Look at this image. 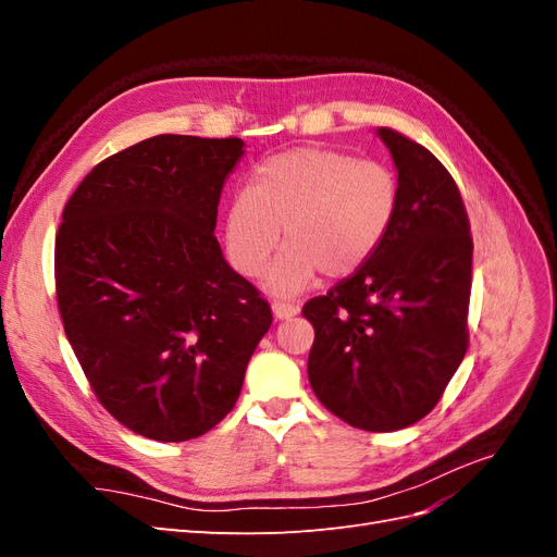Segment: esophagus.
Returning a JSON list of instances; mask_svg holds the SVG:
<instances>
[{"label":"esophagus","instance_id":"1","mask_svg":"<svg viewBox=\"0 0 557 557\" xmlns=\"http://www.w3.org/2000/svg\"><path fill=\"white\" fill-rule=\"evenodd\" d=\"M272 311L278 320H285V318H293L295 313H299V305H295V301H285V299H274Z\"/></svg>","mask_w":557,"mask_h":557}]
</instances>
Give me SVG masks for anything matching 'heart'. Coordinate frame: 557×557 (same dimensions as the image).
<instances>
[{"label": "heart", "instance_id": "obj_1", "mask_svg": "<svg viewBox=\"0 0 557 557\" xmlns=\"http://www.w3.org/2000/svg\"><path fill=\"white\" fill-rule=\"evenodd\" d=\"M399 207V178L379 160L332 148H295L267 158L225 211L227 258L244 276H260L281 242L269 288L297 293L318 272L356 274L374 256Z\"/></svg>", "mask_w": 557, "mask_h": 557}]
</instances>
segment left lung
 <instances>
[{"mask_svg": "<svg viewBox=\"0 0 557 557\" xmlns=\"http://www.w3.org/2000/svg\"><path fill=\"white\" fill-rule=\"evenodd\" d=\"M399 207L383 244L350 278L309 299V381L336 418L393 432L425 418L469 346V218L458 183L425 146L381 127Z\"/></svg>", "mask_w": 557, "mask_h": 557, "instance_id": "1", "label": "left lung"}]
</instances>
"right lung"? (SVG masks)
Here are the masks:
<instances>
[{
  "label": "right lung",
  "mask_w": 557,
  "mask_h": 557,
  "mask_svg": "<svg viewBox=\"0 0 557 557\" xmlns=\"http://www.w3.org/2000/svg\"><path fill=\"white\" fill-rule=\"evenodd\" d=\"M244 141L158 134L99 162L62 211L55 295L99 404L156 442L232 411L272 307L225 262L221 190Z\"/></svg>",
  "instance_id": "1"
}]
</instances>
